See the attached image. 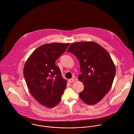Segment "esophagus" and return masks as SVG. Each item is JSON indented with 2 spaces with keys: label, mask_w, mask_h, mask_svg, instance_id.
I'll return each instance as SVG.
<instances>
[{
  "label": "esophagus",
  "mask_w": 134,
  "mask_h": 134,
  "mask_svg": "<svg viewBox=\"0 0 134 134\" xmlns=\"http://www.w3.org/2000/svg\"><path fill=\"white\" fill-rule=\"evenodd\" d=\"M68 81L70 82V83H72L74 82H75V79H73V78H71V79H70L68 80Z\"/></svg>",
  "instance_id": "34e87169"
}]
</instances>
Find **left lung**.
<instances>
[{"instance_id": "1", "label": "left lung", "mask_w": 134, "mask_h": 134, "mask_svg": "<svg viewBox=\"0 0 134 134\" xmlns=\"http://www.w3.org/2000/svg\"><path fill=\"white\" fill-rule=\"evenodd\" d=\"M67 52L75 55L80 63L81 74L78 80L84 85L80 99L88 105L98 103L110 90L115 76L116 68L110 55L100 45L91 41L72 43Z\"/></svg>"}]
</instances>
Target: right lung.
Listing matches in <instances>:
<instances>
[{
    "label": "right lung",
    "instance_id": "1",
    "mask_svg": "<svg viewBox=\"0 0 134 134\" xmlns=\"http://www.w3.org/2000/svg\"><path fill=\"white\" fill-rule=\"evenodd\" d=\"M69 43H52L37 48L26 60L23 76L29 90L41 104L48 108L57 105L66 88L55 61L64 53Z\"/></svg>",
    "mask_w": 134,
    "mask_h": 134
}]
</instances>
